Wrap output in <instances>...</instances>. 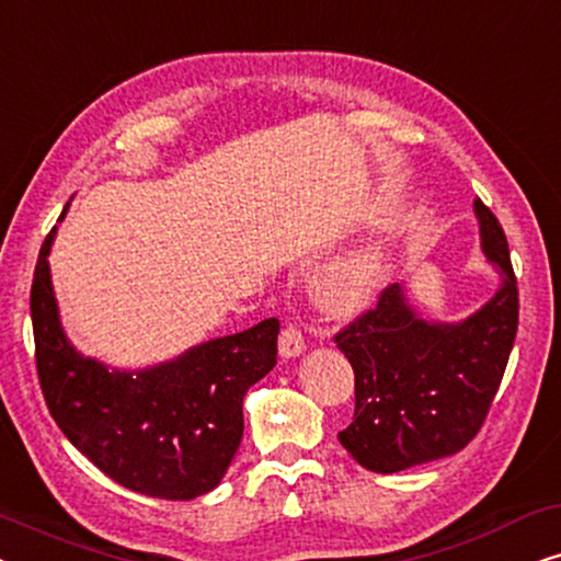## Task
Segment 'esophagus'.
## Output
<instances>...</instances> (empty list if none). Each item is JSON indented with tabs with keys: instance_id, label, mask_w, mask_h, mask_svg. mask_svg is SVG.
Returning a JSON list of instances; mask_svg holds the SVG:
<instances>
[{
	"instance_id": "obj_1",
	"label": "esophagus",
	"mask_w": 561,
	"mask_h": 561,
	"mask_svg": "<svg viewBox=\"0 0 561 561\" xmlns=\"http://www.w3.org/2000/svg\"><path fill=\"white\" fill-rule=\"evenodd\" d=\"M306 344H304V334L298 332L296 327H286L280 332V340H278V352L283 359H294L298 355H304Z\"/></svg>"
}]
</instances>
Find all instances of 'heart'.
Here are the masks:
<instances>
[{
	"instance_id": "heart-1",
	"label": "heart",
	"mask_w": 561,
	"mask_h": 561,
	"mask_svg": "<svg viewBox=\"0 0 561 561\" xmlns=\"http://www.w3.org/2000/svg\"><path fill=\"white\" fill-rule=\"evenodd\" d=\"M388 275V252L382 240H367L336 252L309 280V296L321 313L332 319H355L380 296Z\"/></svg>"
}]
</instances>
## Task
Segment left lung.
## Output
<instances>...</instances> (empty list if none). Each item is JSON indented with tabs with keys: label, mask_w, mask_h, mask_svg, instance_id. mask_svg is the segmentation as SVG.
<instances>
[{
	"label": "left lung",
	"mask_w": 561,
	"mask_h": 561,
	"mask_svg": "<svg viewBox=\"0 0 561 561\" xmlns=\"http://www.w3.org/2000/svg\"><path fill=\"white\" fill-rule=\"evenodd\" d=\"M480 248L497 273L495 294L459 321L421 317L403 283L336 334L355 370V419L342 447L365 470L393 474L457 455L480 432L518 329V288L508 240L474 198Z\"/></svg>",
	"instance_id": "8db88e82"
}]
</instances>
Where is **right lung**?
<instances>
[{"instance_id": "add662e5", "label": "right lung", "mask_w": 561, "mask_h": 561, "mask_svg": "<svg viewBox=\"0 0 561 561\" xmlns=\"http://www.w3.org/2000/svg\"><path fill=\"white\" fill-rule=\"evenodd\" d=\"M68 204L58 221H64ZM45 237L35 265L37 378L66 439L122 488L191 501L225 478L242 442L248 390L275 367L278 319L188 347L165 363L122 370L79 352L60 321Z\"/></svg>"}]
</instances>
